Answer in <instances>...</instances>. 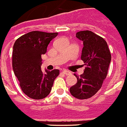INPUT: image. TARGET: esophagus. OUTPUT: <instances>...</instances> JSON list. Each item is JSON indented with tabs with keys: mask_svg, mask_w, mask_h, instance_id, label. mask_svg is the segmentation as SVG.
<instances>
[{
	"mask_svg": "<svg viewBox=\"0 0 127 127\" xmlns=\"http://www.w3.org/2000/svg\"><path fill=\"white\" fill-rule=\"evenodd\" d=\"M62 73L64 74H65V75H68V74H70L71 73L70 71L68 70H64L62 71Z\"/></svg>",
	"mask_w": 127,
	"mask_h": 127,
	"instance_id": "1",
	"label": "esophagus"
}]
</instances>
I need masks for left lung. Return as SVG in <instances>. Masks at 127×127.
I'll use <instances>...</instances> for the list:
<instances>
[{
    "label": "left lung",
    "instance_id": "obj_1",
    "mask_svg": "<svg viewBox=\"0 0 127 127\" xmlns=\"http://www.w3.org/2000/svg\"><path fill=\"white\" fill-rule=\"evenodd\" d=\"M76 37L83 42L81 58L86 67L79 76L74 74L77 83L71 87L70 92L78 99H88L102 87L108 72L111 53L107 42L92 31H79Z\"/></svg>",
    "mask_w": 127,
    "mask_h": 127
}]
</instances>
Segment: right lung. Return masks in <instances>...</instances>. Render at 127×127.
Masks as SVG:
<instances>
[{"mask_svg": "<svg viewBox=\"0 0 127 127\" xmlns=\"http://www.w3.org/2000/svg\"><path fill=\"white\" fill-rule=\"evenodd\" d=\"M58 33L34 31L16 39L12 53V66L22 92L33 99L39 100L50 94L59 70H46L41 68L42 55L46 53L48 45Z\"/></svg>", "mask_w": 127, "mask_h": 127, "instance_id": "right-lung-1", "label": "right lung"}]
</instances>
